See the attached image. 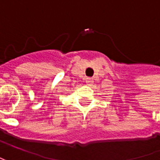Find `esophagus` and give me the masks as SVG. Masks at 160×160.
I'll return each instance as SVG.
<instances>
[{
    "label": "esophagus",
    "instance_id": "34e87169",
    "mask_svg": "<svg viewBox=\"0 0 160 160\" xmlns=\"http://www.w3.org/2000/svg\"><path fill=\"white\" fill-rule=\"evenodd\" d=\"M85 82H86V83H87L88 85H91L92 83H93V80H92V78H91V77H87V78L85 79Z\"/></svg>",
    "mask_w": 160,
    "mask_h": 160
}]
</instances>
